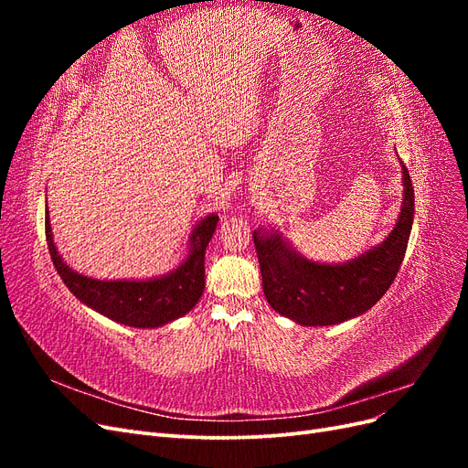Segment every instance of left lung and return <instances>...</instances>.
I'll use <instances>...</instances> for the list:
<instances>
[{
  "label": "left lung",
  "mask_w": 468,
  "mask_h": 468,
  "mask_svg": "<svg viewBox=\"0 0 468 468\" xmlns=\"http://www.w3.org/2000/svg\"><path fill=\"white\" fill-rule=\"evenodd\" d=\"M400 160V158H399ZM402 207L380 244L344 263L301 256L279 229L253 230L261 282L275 313L301 325H334L365 314L399 273L414 224V187L402 165Z\"/></svg>",
  "instance_id": "left-lung-1"
}]
</instances>
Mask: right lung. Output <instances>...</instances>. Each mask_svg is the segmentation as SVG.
I'll list each match as a JSON object with an SVG mask.
<instances>
[{
    "label": "right lung",
    "mask_w": 468,
    "mask_h": 468,
    "mask_svg": "<svg viewBox=\"0 0 468 468\" xmlns=\"http://www.w3.org/2000/svg\"><path fill=\"white\" fill-rule=\"evenodd\" d=\"M217 224L215 212L195 224L186 258L172 271L150 279H95L78 273L62 260L54 244L48 205L45 217L50 258L69 292L95 313L131 328H162L199 303L205 289V251Z\"/></svg>",
    "instance_id": "1"
}]
</instances>
